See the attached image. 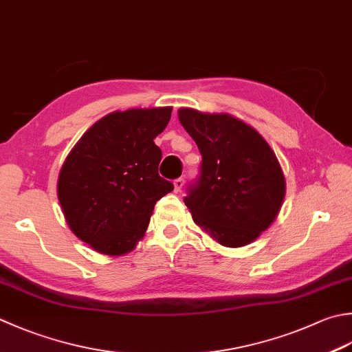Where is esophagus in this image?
<instances>
[{"label":"esophagus","mask_w":352,"mask_h":352,"mask_svg":"<svg viewBox=\"0 0 352 352\" xmlns=\"http://www.w3.org/2000/svg\"><path fill=\"white\" fill-rule=\"evenodd\" d=\"M184 186V178H177V180H174V192L175 194H178L183 189Z\"/></svg>","instance_id":"esophagus-1"}]
</instances>
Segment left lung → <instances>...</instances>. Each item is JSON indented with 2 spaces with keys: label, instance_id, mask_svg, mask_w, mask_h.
<instances>
[{
  "label": "left lung",
  "instance_id": "obj_1",
  "mask_svg": "<svg viewBox=\"0 0 352 352\" xmlns=\"http://www.w3.org/2000/svg\"><path fill=\"white\" fill-rule=\"evenodd\" d=\"M178 120L203 157L184 204L195 224L224 247H243L267 230L280 210L285 178L256 129L230 114L178 109Z\"/></svg>",
  "mask_w": 352,
  "mask_h": 352
}]
</instances>
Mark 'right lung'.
I'll use <instances>...</instances> for the list:
<instances>
[{"instance_id": "obj_1", "label": "right lung", "mask_w": 352, "mask_h": 352, "mask_svg": "<svg viewBox=\"0 0 352 352\" xmlns=\"http://www.w3.org/2000/svg\"><path fill=\"white\" fill-rule=\"evenodd\" d=\"M172 108H134L102 117L62 164L58 198L67 224L96 252L120 256L148 229L155 203L174 184L158 175Z\"/></svg>"}]
</instances>
